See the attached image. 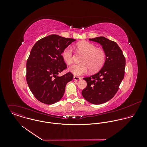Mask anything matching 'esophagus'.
I'll return each mask as SVG.
<instances>
[{"instance_id": "1", "label": "esophagus", "mask_w": 147, "mask_h": 147, "mask_svg": "<svg viewBox=\"0 0 147 147\" xmlns=\"http://www.w3.org/2000/svg\"><path fill=\"white\" fill-rule=\"evenodd\" d=\"M74 79L75 80H82V78H80V77H78V76H74Z\"/></svg>"}]
</instances>
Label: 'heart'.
I'll list each match as a JSON object with an SVG mask.
<instances>
[{"label":"heart","mask_w":147,"mask_h":147,"mask_svg":"<svg viewBox=\"0 0 147 147\" xmlns=\"http://www.w3.org/2000/svg\"><path fill=\"white\" fill-rule=\"evenodd\" d=\"M78 51L83 54L80 64H74L69 68V71L75 76L86 74L90 69L92 72L99 71L104 65L106 59L105 51L96 47L94 44L86 41L79 42L76 45ZM62 57L67 64L73 62L74 53L72 47H67L62 53Z\"/></svg>","instance_id":"1"}]
</instances>
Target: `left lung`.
I'll list each match as a JSON object with an SVG mask.
<instances>
[{"label": "left lung", "instance_id": "left-lung-1", "mask_svg": "<svg viewBox=\"0 0 147 147\" xmlns=\"http://www.w3.org/2000/svg\"><path fill=\"white\" fill-rule=\"evenodd\" d=\"M89 41L99 43L106 53L102 68L97 74L84 78L86 87L82 95L89 102L102 104L111 100L118 90L125 76L126 59L118 44L104 37L90 38Z\"/></svg>", "mask_w": 147, "mask_h": 147}]
</instances>
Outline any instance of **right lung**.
Wrapping results in <instances>:
<instances>
[{"label":"right lung","instance_id":"obj_1","mask_svg":"<svg viewBox=\"0 0 147 147\" xmlns=\"http://www.w3.org/2000/svg\"><path fill=\"white\" fill-rule=\"evenodd\" d=\"M76 40L51 34L42 38L32 47L26 63V82L34 96L43 104L51 105L63 96L67 83L74 75L58 74L67 68L63 50Z\"/></svg>","mask_w":147,"mask_h":147}]
</instances>
